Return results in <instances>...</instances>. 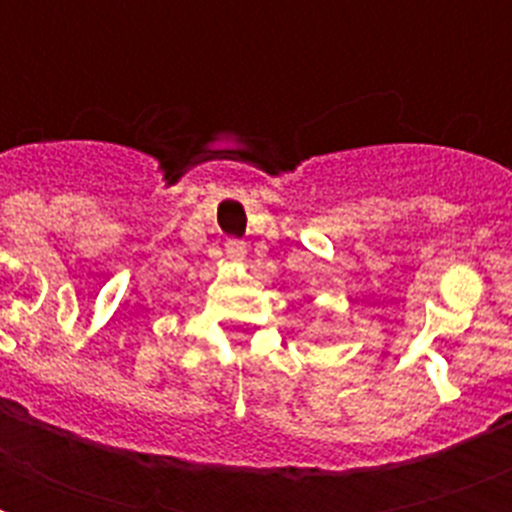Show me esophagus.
I'll return each instance as SVG.
<instances>
[{
    "label": "esophagus",
    "instance_id": "obj_1",
    "mask_svg": "<svg viewBox=\"0 0 512 512\" xmlns=\"http://www.w3.org/2000/svg\"><path fill=\"white\" fill-rule=\"evenodd\" d=\"M225 252H228V255H231V257H241V255H244V252H247V247H244V241L231 239V241H228V244H225Z\"/></svg>",
    "mask_w": 512,
    "mask_h": 512
}]
</instances>
